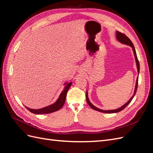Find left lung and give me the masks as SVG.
Instances as JSON below:
<instances>
[{
  "mask_svg": "<svg viewBox=\"0 0 153 153\" xmlns=\"http://www.w3.org/2000/svg\"><path fill=\"white\" fill-rule=\"evenodd\" d=\"M116 38L119 41L120 43H121L123 44H124V45H128L129 46V47H131L132 48V50H133V53H134V56H135V61H136V64H137V71H138V74H139V71H140V64H139V62H138V58H137V53H136V51H135V47H134V45L133 44V43L131 42V41L129 39L128 37L121 33V32H120L119 31H117L116 32ZM138 76L137 78V81H136V84H135V91H134V93L133 94V96H131V98L129 99L127 102L125 103L124 105H123L122 106H121V107L119 108H117V109H115V110H101V109H100L98 108H97L96 106H94L93 105H92L91 101H89V98H88V92L87 91L86 92V100H87V103L89 104V105L91 106V107L94 109L96 111H98V112H103V113H107V114H113V113H117V112H121V110H123L124 108H125L126 107V106L129 105V103L131 102V100H133V98H134V96H135V94H136V92H137V87H138Z\"/></svg>",
  "mask_w": 153,
  "mask_h": 153,
  "instance_id": "left-lung-1",
  "label": "left lung"
}]
</instances>
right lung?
Segmentation results:
<instances>
[{"instance_id": "add662e5", "label": "right lung", "mask_w": 153, "mask_h": 153, "mask_svg": "<svg viewBox=\"0 0 153 153\" xmlns=\"http://www.w3.org/2000/svg\"><path fill=\"white\" fill-rule=\"evenodd\" d=\"M71 84H72V82L65 83V84H64V85H65V87L64 88V90L62 91L61 94H60L59 98L54 103L39 109H32L29 107H27V106H25V108L29 111H30V112L35 114H50L54 112H56V111L61 109L63 106L64 103H65L68 91L69 89V87H71Z\"/></svg>"}]
</instances>
